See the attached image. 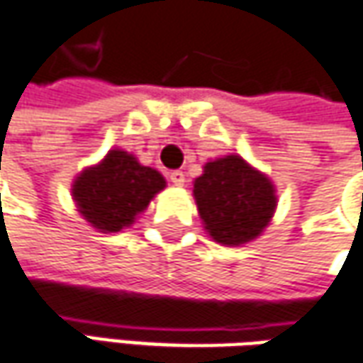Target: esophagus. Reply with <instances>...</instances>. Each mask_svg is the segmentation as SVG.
<instances>
[{
	"label": "esophagus",
	"instance_id": "34e87169",
	"mask_svg": "<svg viewBox=\"0 0 363 363\" xmlns=\"http://www.w3.org/2000/svg\"><path fill=\"white\" fill-rule=\"evenodd\" d=\"M169 179L174 186H182L184 184V172L182 170H172L169 174Z\"/></svg>",
	"mask_w": 363,
	"mask_h": 363
}]
</instances>
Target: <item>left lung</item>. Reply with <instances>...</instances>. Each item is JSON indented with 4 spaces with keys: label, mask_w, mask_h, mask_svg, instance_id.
Wrapping results in <instances>:
<instances>
[{
    "label": "left lung",
    "mask_w": 363,
    "mask_h": 363,
    "mask_svg": "<svg viewBox=\"0 0 363 363\" xmlns=\"http://www.w3.org/2000/svg\"><path fill=\"white\" fill-rule=\"evenodd\" d=\"M193 193L205 229L223 245H241L259 237L277 205L267 177L235 155L206 162Z\"/></svg>",
    "instance_id": "left-lung-1"
}]
</instances>
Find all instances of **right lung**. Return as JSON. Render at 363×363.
<instances>
[{"label":"right lung","mask_w":363,"mask_h":363,"mask_svg":"<svg viewBox=\"0 0 363 363\" xmlns=\"http://www.w3.org/2000/svg\"><path fill=\"white\" fill-rule=\"evenodd\" d=\"M162 189L164 179L160 172L143 167L124 150H110L98 167L84 170L76 179L72 194L92 227L116 233L132 225L134 217Z\"/></svg>","instance_id":"obj_1"}]
</instances>
